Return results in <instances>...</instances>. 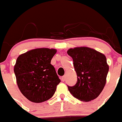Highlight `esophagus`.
Listing matches in <instances>:
<instances>
[{"label":"esophagus","mask_w":122,"mask_h":122,"mask_svg":"<svg viewBox=\"0 0 122 122\" xmlns=\"http://www.w3.org/2000/svg\"><path fill=\"white\" fill-rule=\"evenodd\" d=\"M65 80V76H62V77H61V81H62V82H64Z\"/></svg>","instance_id":"1"}]
</instances>
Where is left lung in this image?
<instances>
[{"label":"left lung","mask_w":122,"mask_h":122,"mask_svg":"<svg viewBox=\"0 0 122 122\" xmlns=\"http://www.w3.org/2000/svg\"><path fill=\"white\" fill-rule=\"evenodd\" d=\"M67 53L73 59L77 77L74 86H68L71 94L84 101L97 98L105 86L109 71L106 56L88 47L71 48Z\"/></svg>","instance_id":"8db88e82"}]
</instances>
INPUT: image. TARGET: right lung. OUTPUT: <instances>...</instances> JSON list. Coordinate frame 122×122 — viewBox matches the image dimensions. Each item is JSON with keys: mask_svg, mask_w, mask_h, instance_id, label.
Wrapping results in <instances>:
<instances>
[{"mask_svg": "<svg viewBox=\"0 0 122 122\" xmlns=\"http://www.w3.org/2000/svg\"><path fill=\"white\" fill-rule=\"evenodd\" d=\"M57 50L37 48L18 57L14 66L17 84L25 97L33 103H42L54 95L60 79L51 64Z\"/></svg>", "mask_w": 122, "mask_h": 122, "instance_id": "1", "label": "right lung"}]
</instances>
